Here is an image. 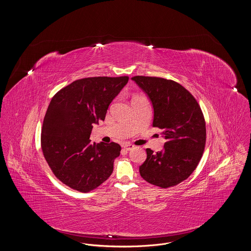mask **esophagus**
Here are the masks:
<instances>
[{
	"instance_id": "34e87169",
	"label": "esophagus",
	"mask_w": 251,
	"mask_h": 251,
	"mask_svg": "<svg viewBox=\"0 0 251 251\" xmlns=\"http://www.w3.org/2000/svg\"><path fill=\"white\" fill-rule=\"evenodd\" d=\"M122 147H123V149L125 150V151H131V149H133V145L132 144L130 143H124L122 145Z\"/></svg>"
}]
</instances>
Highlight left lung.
I'll return each instance as SVG.
<instances>
[{
  "mask_svg": "<svg viewBox=\"0 0 251 251\" xmlns=\"http://www.w3.org/2000/svg\"><path fill=\"white\" fill-rule=\"evenodd\" d=\"M131 79L150 97L154 110L152 126L162 130L167 140L161 151L146 150L140 175L161 188L175 186L191 175L202 157L206 126L201 108L175 81L140 75Z\"/></svg>",
  "mask_w": 251,
  "mask_h": 251,
  "instance_id": "obj_1",
  "label": "left lung"
}]
</instances>
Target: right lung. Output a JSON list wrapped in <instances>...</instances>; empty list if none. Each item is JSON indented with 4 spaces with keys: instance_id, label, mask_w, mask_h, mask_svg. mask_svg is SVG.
Masks as SVG:
<instances>
[{
    "instance_id": "add662e5",
    "label": "right lung",
    "mask_w": 251,
    "mask_h": 251,
    "mask_svg": "<svg viewBox=\"0 0 251 251\" xmlns=\"http://www.w3.org/2000/svg\"><path fill=\"white\" fill-rule=\"evenodd\" d=\"M128 81V76L79 79L52 97L43 120L41 149L54 176L67 186L87 193L112 174L121 147L92 144L89 136Z\"/></svg>"
}]
</instances>
